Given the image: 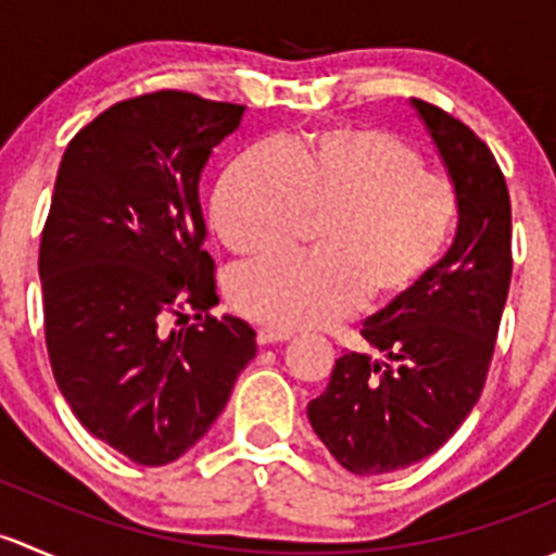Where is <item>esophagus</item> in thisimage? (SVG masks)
Listing matches in <instances>:
<instances>
[{
  "mask_svg": "<svg viewBox=\"0 0 556 556\" xmlns=\"http://www.w3.org/2000/svg\"><path fill=\"white\" fill-rule=\"evenodd\" d=\"M293 339V330H285V328H274V325H263L257 328V344H279V341H290Z\"/></svg>",
  "mask_w": 556,
  "mask_h": 556,
  "instance_id": "obj_1",
  "label": "esophagus"
}]
</instances>
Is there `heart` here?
<instances>
[{
    "mask_svg": "<svg viewBox=\"0 0 556 556\" xmlns=\"http://www.w3.org/2000/svg\"><path fill=\"white\" fill-rule=\"evenodd\" d=\"M457 215L450 177L382 128H325L301 142L261 144L223 177L212 226L237 255H268L324 217L317 255H279L228 277L233 309L274 328L344 317L363 299L390 304L439 261Z\"/></svg>",
    "mask_w": 556,
    "mask_h": 556,
    "instance_id": "1",
    "label": "heart"
}]
</instances>
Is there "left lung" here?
Masks as SVG:
<instances>
[{
	"label": "left lung",
	"mask_w": 556,
	"mask_h": 556,
	"mask_svg": "<svg viewBox=\"0 0 556 556\" xmlns=\"http://www.w3.org/2000/svg\"><path fill=\"white\" fill-rule=\"evenodd\" d=\"M457 193V237L397 301L363 323L387 361L346 352L306 408L314 433L357 476L439 452L484 390L511 285V199L492 150L441 106L412 99Z\"/></svg>",
	"instance_id": "left-lung-1"
}]
</instances>
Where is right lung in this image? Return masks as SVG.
<instances>
[{
	"label": "right lung",
	"instance_id": "right-lung-1",
	"mask_svg": "<svg viewBox=\"0 0 556 556\" xmlns=\"http://www.w3.org/2000/svg\"><path fill=\"white\" fill-rule=\"evenodd\" d=\"M242 115L185 91L126 99L75 134L55 174L39 244L50 368L83 428L150 468L212 428L257 352L244 319L210 314L199 204L212 148Z\"/></svg>",
	"mask_w": 556,
	"mask_h": 556
}]
</instances>
